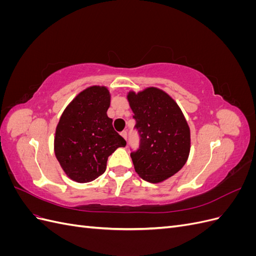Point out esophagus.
Masks as SVG:
<instances>
[{
	"label": "esophagus",
	"mask_w": 256,
	"mask_h": 256,
	"mask_svg": "<svg viewBox=\"0 0 256 256\" xmlns=\"http://www.w3.org/2000/svg\"><path fill=\"white\" fill-rule=\"evenodd\" d=\"M120 136L125 138V140L127 141V136H128V134H127V131H122V132H120Z\"/></svg>",
	"instance_id": "esophagus-1"
}]
</instances>
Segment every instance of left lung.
I'll list each match as a JSON object with an SVG mask.
<instances>
[{
	"instance_id": "8db88e82",
	"label": "left lung",
	"mask_w": 256,
	"mask_h": 256,
	"mask_svg": "<svg viewBox=\"0 0 256 256\" xmlns=\"http://www.w3.org/2000/svg\"><path fill=\"white\" fill-rule=\"evenodd\" d=\"M140 146L130 154L136 172L148 182H161L184 166L190 152V128L180 108L166 92L147 88L128 92Z\"/></svg>"
}]
</instances>
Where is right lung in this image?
I'll list each match as a JSON object with an SVG mask.
<instances>
[{
  "label": "right lung",
  "instance_id": "obj_1",
  "mask_svg": "<svg viewBox=\"0 0 256 256\" xmlns=\"http://www.w3.org/2000/svg\"><path fill=\"white\" fill-rule=\"evenodd\" d=\"M110 92L90 86L76 95L62 114L54 138V152L62 168L76 182H90L104 173L108 157L126 141L108 118Z\"/></svg>",
  "mask_w": 256,
  "mask_h": 256
}]
</instances>
